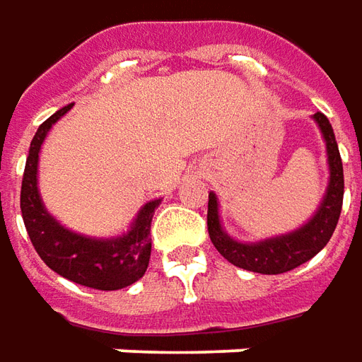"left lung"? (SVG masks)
<instances>
[{
  "label": "left lung",
  "mask_w": 362,
  "mask_h": 362,
  "mask_svg": "<svg viewBox=\"0 0 362 362\" xmlns=\"http://www.w3.org/2000/svg\"><path fill=\"white\" fill-rule=\"evenodd\" d=\"M315 119H317L318 128L327 140L330 182L329 188H327V196L318 208V212L315 214V218L305 224L303 228L256 244L236 243L220 226L216 196L212 192L208 194V216H206V220H208L210 240L216 246L220 255L224 256L228 262H232L234 267L250 270V272H260V274H281V272H288L293 268L305 264L306 260H310L313 256L318 255L330 240L332 232L337 228L339 216H341V208H343V160L339 154V146L334 140V132H332L329 118L317 112Z\"/></svg>",
  "instance_id": "obj_1"
}]
</instances>
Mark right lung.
Returning <instances> with one entry per match:
<instances>
[{"mask_svg":"<svg viewBox=\"0 0 362 362\" xmlns=\"http://www.w3.org/2000/svg\"><path fill=\"white\" fill-rule=\"evenodd\" d=\"M71 104L45 119L33 136L21 180V216L35 252L47 267L68 281L98 291H118L142 279L152 252L150 226L160 200H152L138 212L126 234L110 240L88 238L64 228L45 212L37 192V154L45 134L68 112Z\"/></svg>","mask_w":362,"mask_h":362,"instance_id":"obj_1","label":"right lung"}]
</instances>
